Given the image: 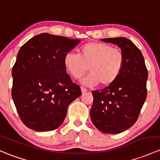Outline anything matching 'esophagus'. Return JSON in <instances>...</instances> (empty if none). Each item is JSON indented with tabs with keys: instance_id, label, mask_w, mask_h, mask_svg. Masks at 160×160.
<instances>
[{
	"instance_id": "esophagus-1",
	"label": "esophagus",
	"mask_w": 160,
	"mask_h": 160,
	"mask_svg": "<svg viewBox=\"0 0 160 160\" xmlns=\"http://www.w3.org/2000/svg\"><path fill=\"white\" fill-rule=\"evenodd\" d=\"M80 89H81L82 93H85V92L87 91V89L85 88V87H80Z\"/></svg>"
}]
</instances>
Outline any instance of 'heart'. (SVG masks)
Here are the masks:
<instances>
[{
	"label": "heart",
	"instance_id": "heart-1",
	"mask_svg": "<svg viewBox=\"0 0 160 160\" xmlns=\"http://www.w3.org/2000/svg\"><path fill=\"white\" fill-rule=\"evenodd\" d=\"M125 56L120 48H112L102 42L91 41L79 49V54L69 52L63 58V64L74 78H79L88 71L90 73L83 80L86 85L100 83L102 87L112 84L122 72Z\"/></svg>",
	"mask_w": 160,
	"mask_h": 160
}]
</instances>
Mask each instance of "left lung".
Wrapping results in <instances>:
<instances>
[{"instance_id":"8db88e82","label":"left lung","mask_w":160,"mask_h":160,"mask_svg":"<svg viewBox=\"0 0 160 160\" xmlns=\"http://www.w3.org/2000/svg\"><path fill=\"white\" fill-rule=\"evenodd\" d=\"M102 41L118 45L125 63L114 83L92 92L93 102L90 118L103 133L123 132L137 122L147 99L148 70L139 48L125 38H104Z\"/></svg>"}]
</instances>
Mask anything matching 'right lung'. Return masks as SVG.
<instances>
[{"label": "right lung", "mask_w": 160, "mask_h": 160, "mask_svg": "<svg viewBox=\"0 0 160 160\" xmlns=\"http://www.w3.org/2000/svg\"><path fill=\"white\" fill-rule=\"evenodd\" d=\"M80 42L43 33L24 43L12 69L11 96L20 118L35 131L58 128L71 102L81 95L63 64L65 54Z\"/></svg>", "instance_id": "obj_1"}]
</instances>
